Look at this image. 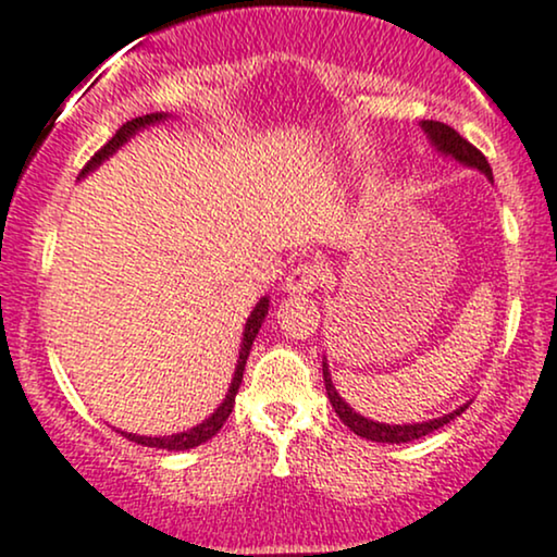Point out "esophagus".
I'll return each instance as SVG.
<instances>
[{
    "mask_svg": "<svg viewBox=\"0 0 557 557\" xmlns=\"http://www.w3.org/2000/svg\"><path fill=\"white\" fill-rule=\"evenodd\" d=\"M323 281V265L320 263H299L292 268L289 276L284 278V292L289 294H310L318 289V284Z\"/></svg>",
    "mask_w": 557,
    "mask_h": 557,
    "instance_id": "obj_1",
    "label": "esophagus"
}]
</instances>
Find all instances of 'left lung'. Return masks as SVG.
Returning <instances> with one entry per match:
<instances>
[{"label": "left lung", "mask_w": 557, "mask_h": 557, "mask_svg": "<svg viewBox=\"0 0 557 557\" xmlns=\"http://www.w3.org/2000/svg\"><path fill=\"white\" fill-rule=\"evenodd\" d=\"M422 129H424V135H428V140L433 143V148L437 150V153L448 156V159L459 161V163H463V166H469V169H476V172L485 174L487 180H493V169H490V163H487L485 156H482L480 150L472 146V143L463 140V137L456 133L454 127H448V124H443V122L424 120L422 122ZM323 381H325V391H329V398H331L333 409H336L338 420H342L346 428H349L355 435L368 437V441H375V443H409V441H420V437L435 433V430H441L443 424H448L450 420H456V417H459L461 411L467 409V404H463V407L448 411V414L437 417V420L411 422V424H385V422H375V420H368V417H362V414H359V411L351 409L342 396H338L336 385H333V381H331L329 359H325V357H323Z\"/></svg>", "instance_id": "1"}]
</instances>
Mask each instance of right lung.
Listing matches in <instances>:
<instances>
[{
  "instance_id": "obj_1",
  "label": "right lung",
  "mask_w": 557,
  "mask_h": 557,
  "mask_svg": "<svg viewBox=\"0 0 557 557\" xmlns=\"http://www.w3.org/2000/svg\"><path fill=\"white\" fill-rule=\"evenodd\" d=\"M172 120V114H166V111H156V114H146V116H135V120H129L127 124H122L120 129H116L114 137L103 146L98 153L85 163V169L81 172V180L85 174H90L94 169L101 166L103 161L111 159V156L120 150L124 143L129 140V137H135L140 129L146 127H153V124H161ZM268 302L271 299L268 297H260V302L252 307L250 318H247L245 323V331H242V344H239V357H237V368H234V375H232V383H228V391H226V398L219 404V409L213 411L208 420H202L200 424H195V428L185 430V433H174V435H163V437H150V435H135V433H120L127 437V441L137 443V446H148V448H163V450H187V448H195L200 446V443L211 441V437L219 433L221 428H224V422L228 420V414H232L234 409V398H237V391L242 385V372H245V364H247V357H250V349H252V342L255 336H258L260 325H263V320L268 315Z\"/></svg>"
}]
</instances>
